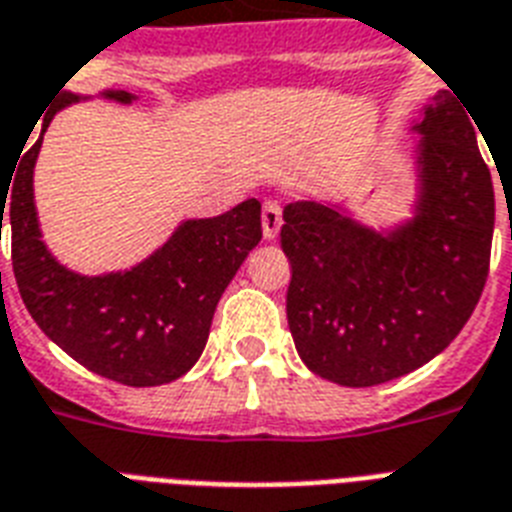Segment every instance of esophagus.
<instances>
[{
  "label": "esophagus",
  "instance_id": "esophagus-1",
  "mask_svg": "<svg viewBox=\"0 0 512 512\" xmlns=\"http://www.w3.org/2000/svg\"><path fill=\"white\" fill-rule=\"evenodd\" d=\"M281 223H284V217H281V204L279 201H265L263 204V236L268 241L276 239L281 231Z\"/></svg>",
  "mask_w": 512,
  "mask_h": 512
}]
</instances>
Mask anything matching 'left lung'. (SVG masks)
<instances>
[{
	"mask_svg": "<svg viewBox=\"0 0 512 512\" xmlns=\"http://www.w3.org/2000/svg\"><path fill=\"white\" fill-rule=\"evenodd\" d=\"M412 217L377 231L340 204L284 207L287 321L305 366L348 388L420 369L460 335L489 276L494 185L468 108L441 90L412 124Z\"/></svg>",
	"mask_w": 512,
	"mask_h": 512,
	"instance_id": "obj_1",
	"label": "left lung"
}]
</instances>
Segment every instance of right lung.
Masks as SVG:
<instances>
[{
  "instance_id": "1",
  "label": "right lung",
  "mask_w": 512,
  "mask_h": 512,
  "mask_svg": "<svg viewBox=\"0 0 512 512\" xmlns=\"http://www.w3.org/2000/svg\"><path fill=\"white\" fill-rule=\"evenodd\" d=\"M100 98L130 106L138 95L103 90ZM79 100L87 95L60 90L44 114L42 135L60 108ZM39 148L42 138L20 159L12 185H0V231L7 217L12 273L31 319L58 348L100 377L130 388H151L183 377L207 345L225 287L263 239L260 201H241L217 217L183 220L138 265L84 276L60 265L42 241L34 204Z\"/></svg>"
}]
</instances>
